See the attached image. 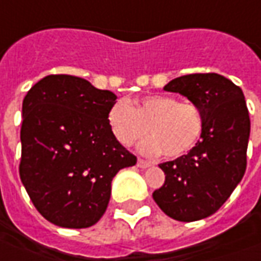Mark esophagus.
<instances>
[{
    "instance_id": "obj_1",
    "label": "esophagus",
    "mask_w": 261,
    "mask_h": 261,
    "mask_svg": "<svg viewBox=\"0 0 261 261\" xmlns=\"http://www.w3.org/2000/svg\"><path fill=\"white\" fill-rule=\"evenodd\" d=\"M137 166L141 167V169H147V167L151 166V163H150V162H147V160L139 159V160H137Z\"/></svg>"
}]
</instances>
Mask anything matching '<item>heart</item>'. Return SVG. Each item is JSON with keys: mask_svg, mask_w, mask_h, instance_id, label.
I'll list each match as a JSON object with an SVG mask.
<instances>
[{"mask_svg": "<svg viewBox=\"0 0 261 261\" xmlns=\"http://www.w3.org/2000/svg\"><path fill=\"white\" fill-rule=\"evenodd\" d=\"M107 121L121 146L134 144L147 131L150 136L140 143V151L147 156L162 153L167 159L191 151L205 128V115L198 103L167 94L146 95L130 105L118 101L110 108Z\"/></svg>", "mask_w": 261, "mask_h": 261, "instance_id": "obj_1", "label": "heart"}]
</instances>
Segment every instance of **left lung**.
Listing matches in <instances>:
<instances>
[{"mask_svg":"<svg viewBox=\"0 0 261 261\" xmlns=\"http://www.w3.org/2000/svg\"><path fill=\"white\" fill-rule=\"evenodd\" d=\"M163 89L198 103L205 128L188 154L159 165L166 179L153 199L173 220H202L220 210L246 172L250 117L244 94L218 73L185 75Z\"/></svg>","mask_w":261,"mask_h":261,"instance_id":"1","label":"left lung"}]
</instances>
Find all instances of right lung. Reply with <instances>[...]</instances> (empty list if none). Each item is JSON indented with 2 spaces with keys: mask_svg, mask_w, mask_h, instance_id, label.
<instances>
[{
  "mask_svg": "<svg viewBox=\"0 0 261 261\" xmlns=\"http://www.w3.org/2000/svg\"><path fill=\"white\" fill-rule=\"evenodd\" d=\"M115 99L72 75L43 77L24 96L20 177L36 210L55 225L96 224L113 177L137 162L107 121Z\"/></svg>",
  "mask_w": 261,
  "mask_h": 261,
  "instance_id": "right-lung-1",
  "label": "right lung"
}]
</instances>
